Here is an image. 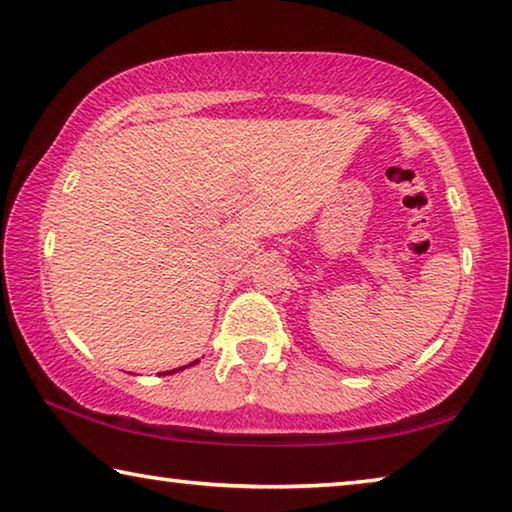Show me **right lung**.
<instances>
[{"label":"right lung","mask_w":512,"mask_h":512,"mask_svg":"<svg viewBox=\"0 0 512 512\" xmlns=\"http://www.w3.org/2000/svg\"><path fill=\"white\" fill-rule=\"evenodd\" d=\"M194 363H198V361H194ZM194 363H189V366H194ZM183 368H187V366H183ZM183 368H176V370H169V372H162V375H171V372H178V370H183Z\"/></svg>","instance_id":"1"}]
</instances>
